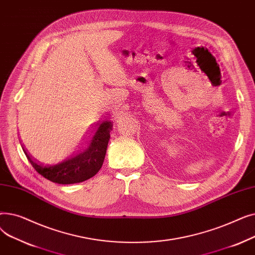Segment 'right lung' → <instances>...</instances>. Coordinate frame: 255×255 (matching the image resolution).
<instances>
[{"mask_svg":"<svg viewBox=\"0 0 255 255\" xmlns=\"http://www.w3.org/2000/svg\"><path fill=\"white\" fill-rule=\"evenodd\" d=\"M112 127L111 121L93 125L78 150L68 158L63 154L50 157L34 153L23 144L22 150L32 166L45 179L63 185L80 183L95 176L101 168Z\"/></svg>","mask_w":255,"mask_h":255,"instance_id":"right-lung-1","label":"right lung"}]
</instances>
